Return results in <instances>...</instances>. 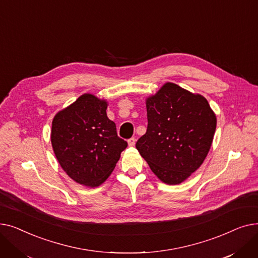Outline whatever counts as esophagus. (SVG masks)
I'll return each instance as SVG.
<instances>
[{
  "instance_id": "34e87169",
  "label": "esophagus",
  "mask_w": 258,
  "mask_h": 258,
  "mask_svg": "<svg viewBox=\"0 0 258 258\" xmlns=\"http://www.w3.org/2000/svg\"><path fill=\"white\" fill-rule=\"evenodd\" d=\"M127 143H128V146H134L135 143H136V139H135V138H131V139L127 141Z\"/></svg>"
}]
</instances>
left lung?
Wrapping results in <instances>:
<instances>
[{"label": "left lung", "mask_w": 258, "mask_h": 258, "mask_svg": "<svg viewBox=\"0 0 258 258\" xmlns=\"http://www.w3.org/2000/svg\"><path fill=\"white\" fill-rule=\"evenodd\" d=\"M147 131L136 148L156 177L181 184L206 159L216 128L207 99L173 83L146 97Z\"/></svg>", "instance_id": "1"}]
</instances>
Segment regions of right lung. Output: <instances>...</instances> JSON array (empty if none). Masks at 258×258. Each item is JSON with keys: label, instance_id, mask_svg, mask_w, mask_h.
<instances>
[{"label": "right lung", "instance_id": "right-lung-1", "mask_svg": "<svg viewBox=\"0 0 258 258\" xmlns=\"http://www.w3.org/2000/svg\"><path fill=\"white\" fill-rule=\"evenodd\" d=\"M107 105L106 99L85 93L52 120L51 144L60 167L90 188L105 182L127 146L107 118Z\"/></svg>", "mask_w": 258, "mask_h": 258}]
</instances>
